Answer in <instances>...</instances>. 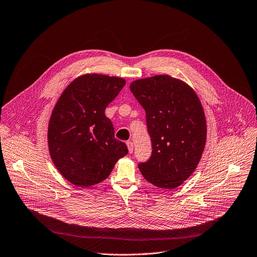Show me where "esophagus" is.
<instances>
[{
    "mask_svg": "<svg viewBox=\"0 0 257 257\" xmlns=\"http://www.w3.org/2000/svg\"><path fill=\"white\" fill-rule=\"evenodd\" d=\"M126 144H127V148H128L129 154H132V153H133V142H132V141H127Z\"/></svg>",
    "mask_w": 257,
    "mask_h": 257,
    "instance_id": "1",
    "label": "esophagus"
}]
</instances>
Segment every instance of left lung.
<instances>
[{
    "mask_svg": "<svg viewBox=\"0 0 257 257\" xmlns=\"http://www.w3.org/2000/svg\"><path fill=\"white\" fill-rule=\"evenodd\" d=\"M130 90L145 111L153 149L139 170L152 184L174 189L191 176L204 150L201 102L188 84L169 75L133 81Z\"/></svg>",
    "mask_w": 257,
    "mask_h": 257,
    "instance_id": "left-lung-1",
    "label": "left lung"
}]
</instances>
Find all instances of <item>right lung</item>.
Instances as JSON below:
<instances>
[{"label":"right lung","mask_w":257,"mask_h":257,"mask_svg":"<svg viewBox=\"0 0 257 257\" xmlns=\"http://www.w3.org/2000/svg\"><path fill=\"white\" fill-rule=\"evenodd\" d=\"M125 83L119 77L86 74L72 81L57 101L49 123V150L56 168L72 184H97L128 154L104 115Z\"/></svg>","instance_id":"right-lung-1"}]
</instances>
